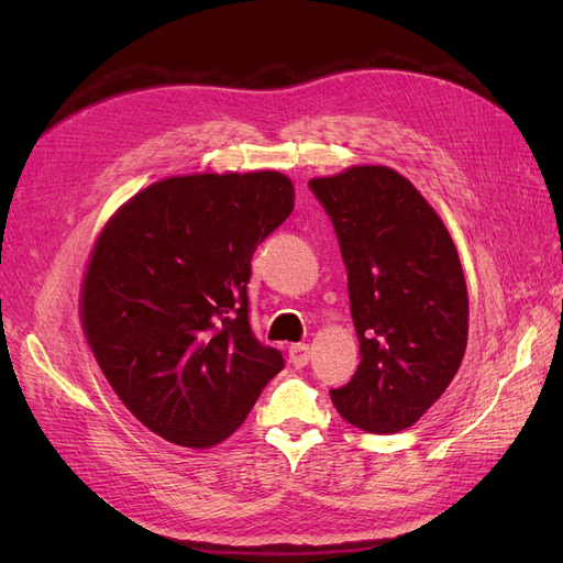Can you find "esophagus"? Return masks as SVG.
Instances as JSON below:
<instances>
[{
  "label": "esophagus",
  "mask_w": 563,
  "mask_h": 563,
  "mask_svg": "<svg viewBox=\"0 0 563 563\" xmlns=\"http://www.w3.org/2000/svg\"><path fill=\"white\" fill-rule=\"evenodd\" d=\"M288 360H291V364H294L296 368L308 366V362H310V347L305 345V343L291 345V347H288Z\"/></svg>",
  "instance_id": "obj_1"
}]
</instances>
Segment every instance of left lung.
<instances>
[{"label":"left lung","instance_id":"obj_1","mask_svg":"<svg viewBox=\"0 0 563 563\" xmlns=\"http://www.w3.org/2000/svg\"><path fill=\"white\" fill-rule=\"evenodd\" d=\"M347 267L360 356L331 399L350 424L401 432L444 395L467 347V286L446 225L387 166L310 180Z\"/></svg>","mask_w":563,"mask_h":563}]
</instances>
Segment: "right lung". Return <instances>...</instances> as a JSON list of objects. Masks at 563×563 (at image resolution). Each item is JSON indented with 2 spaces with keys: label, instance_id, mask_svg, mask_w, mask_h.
<instances>
[{
  "label": "right lung",
  "instance_id": "right-lung-1",
  "mask_svg": "<svg viewBox=\"0 0 563 563\" xmlns=\"http://www.w3.org/2000/svg\"><path fill=\"white\" fill-rule=\"evenodd\" d=\"M294 211L277 172L166 178L117 211L93 249L81 323L98 366L147 430L178 446L228 439L284 368L251 329L258 244Z\"/></svg>",
  "mask_w": 563,
  "mask_h": 563
}]
</instances>
